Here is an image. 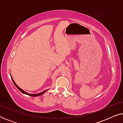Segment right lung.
Wrapping results in <instances>:
<instances>
[{
	"label": "right lung",
	"mask_w": 123,
	"mask_h": 123,
	"mask_svg": "<svg viewBox=\"0 0 123 123\" xmlns=\"http://www.w3.org/2000/svg\"><path fill=\"white\" fill-rule=\"evenodd\" d=\"M11 78H12V81H13V83H14V85L16 86V87H17V88L18 90H19L20 91H21V92H22L23 93H24V94H26V95H28V96H31V97H37V96H40V95H43V93H45V92H46V91H48V90H45V91H43V92H41V93H37V94H31V93H27L26 92H25V91H23L22 89H21V88H20L17 85H16V83H15V82L14 81V80H13V78H12V76L11 75Z\"/></svg>",
	"instance_id": "obj_1"
}]
</instances>
